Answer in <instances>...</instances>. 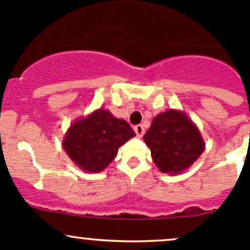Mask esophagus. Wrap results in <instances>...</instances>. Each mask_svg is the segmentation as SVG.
I'll return each mask as SVG.
<instances>
[{
	"mask_svg": "<svg viewBox=\"0 0 250 250\" xmlns=\"http://www.w3.org/2000/svg\"><path fill=\"white\" fill-rule=\"evenodd\" d=\"M134 132H135V134H137L138 138H141L144 135V133H145V129H144L143 125H138L134 127Z\"/></svg>",
	"mask_w": 250,
	"mask_h": 250,
	"instance_id": "obj_1",
	"label": "esophagus"
}]
</instances>
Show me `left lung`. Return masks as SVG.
<instances>
[{
  "mask_svg": "<svg viewBox=\"0 0 250 250\" xmlns=\"http://www.w3.org/2000/svg\"><path fill=\"white\" fill-rule=\"evenodd\" d=\"M144 141L158 169L170 175L188 169L206 147L197 125L184 111L174 109L153 118Z\"/></svg>",
  "mask_w": 250,
  "mask_h": 250,
  "instance_id": "1",
  "label": "left lung"
}]
</instances>
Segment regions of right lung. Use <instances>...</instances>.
Segmentation results:
<instances>
[{"mask_svg":"<svg viewBox=\"0 0 250 250\" xmlns=\"http://www.w3.org/2000/svg\"><path fill=\"white\" fill-rule=\"evenodd\" d=\"M135 137L125 120L109 110L98 109L80 117L69 127L62 147L70 160L88 173H99L115 160L118 148Z\"/></svg>","mask_w":250,"mask_h":250,"instance_id":"right-lung-1","label":"right lung"}]
</instances>
